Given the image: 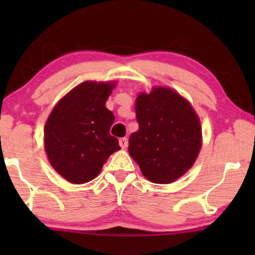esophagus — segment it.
<instances>
[{
  "label": "esophagus",
  "mask_w": 255,
  "mask_h": 255,
  "mask_svg": "<svg viewBox=\"0 0 255 255\" xmlns=\"http://www.w3.org/2000/svg\"><path fill=\"white\" fill-rule=\"evenodd\" d=\"M120 146L123 149H125L128 147V139L127 138H121L120 139Z\"/></svg>",
  "instance_id": "obj_1"
}]
</instances>
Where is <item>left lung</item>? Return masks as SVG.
Listing matches in <instances>:
<instances>
[{
	"instance_id": "left-lung-1",
	"label": "left lung",
	"mask_w": 255,
	"mask_h": 255,
	"mask_svg": "<svg viewBox=\"0 0 255 255\" xmlns=\"http://www.w3.org/2000/svg\"><path fill=\"white\" fill-rule=\"evenodd\" d=\"M139 130L128 139V154L153 183L168 184L184 175L202 147L198 115L169 87L154 86L135 99Z\"/></svg>"
}]
</instances>
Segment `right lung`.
<instances>
[{"instance_id": "1", "label": "right lung", "mask_w": 255, "mask_h": 255, "mask_svg": "<svg viewBox=\"0 0 255 255\" xmlns=\"http://www.w3.org/2000/svg\"><path fill=\"white\" fill-rule=\"evenodd\" d=\"M117 81H85L62 96L44 128L48 162L73 184L89 182L99 175L118 139L110 135L115 121L106 102Z\"/></svg>"}]
</instances>
